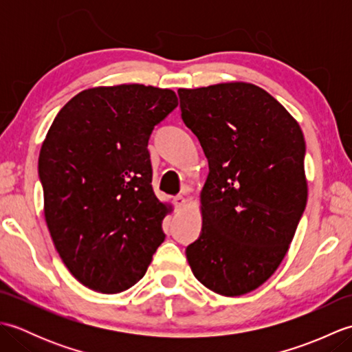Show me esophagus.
<instances>
[{"label": "esophagus", "mask_w": 352, "mask_h": 352, "mask_svg": "<svg viewBox=\"0 0 352 352\" xmlns=\"http://www.w3.org/2000/svg\"><path fill=\"white\" fill-rule=\"evenodd\" d=\"M174 204H175V207L182 208L188 204V199H186L183 195H177V197H174Z\"/></svg>", "instance_id": "esophagus-1"}]
</instances>
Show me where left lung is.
Masks as SVG:
<instances>
[{
  "instance_id": "1",
  "label": "left lung",
  "mask_w": 352,
  "mask_h": 352,
  "mask_svg": "<svg viewBox=\"0 0 352 352\" xmlns=\"http://www.w3.org/2000/svg\"><path fill=\"white\" fill-rule=\"evenodd\" d=\"M178 95L183 121L210 168L199 195L203 230L186 257L214 294H250L280 266L307 204L302 130L252 83L178 89Z\"/></svg>"
}]
</instances>
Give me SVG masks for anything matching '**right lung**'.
<instances>
[{
  "instance_id": "add662e5",
  "label": "right lung",
  "mask_w": 352,
  "mask_h": 352,
  "mask_svg": "<svg viewBox=\"0 0 352 352\" xmlns=\"http://www.w3.org/2000/svg\"><path fill=\"white\" fill-rule=\"evenodd\" d=\"M178 106L170 89L98 86L65 104L42 142L43 214L68 271L100 294L134 286L164 241L148 139Z\"/></svg>"
}]
</instances>
